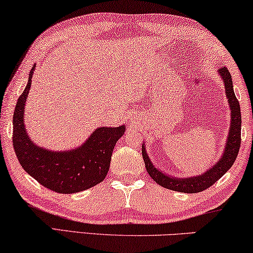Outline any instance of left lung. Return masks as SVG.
Listing matches in <instances>:
<instances>
[{
    "label": "left lung",
    "mask_w": 253,
    "mask_h": 253,
    "mask_svg": "<svg viewBox=\"0 0 253 253\" xmlns=\"http://www.w3.org/2000/svg\"><path fill=\"white\" fill-rule=\"evenodd\" d=\"M217 74L222 79L224 89H226V96L230 110V126L229 131H228V137L222 155L216 161L215 165H213L212 167L207 169L206 171L202 172L200 175L192 176V177H175V176L167 175L165 171H161L160 169L155 168V166L152 164L151 159L148 157L145 144H143L141 153H143L145 167H146L148 175L159 185L164 186L166 189L185 193H197L204 191V190L209 189L211 185H213L217 179L222 177L236 160L241 145V107L240 102L236 99V95H235L230 72L228 71L226 67H223L219 68Z\"/></svg>",
    "instance_id": "8db88e82"
}]
</instances>
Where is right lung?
Returning a JSON list of instances; mask_svg holds the SVG:
<instances>
[{"mask_svg": "<svg viewBox=\"0 0 253 253\" xmlns=\"http://www.w3.org/2000/svg\"><path fill=\"white\" fill-rule=\"evenodd\" d=\"M34 70L36 64L13 113L12 143L19 164L41 185L58 193L81 192L99 184L106 178L113 150L126 132V126L96 127L83 145L68 151L38 146L31 140L24 124V109Z\"/></svg>", "mask_w": 253, "mask_h": 253, "instance_id": "obj_1", "label": "right lung"}]
</instances>
